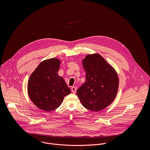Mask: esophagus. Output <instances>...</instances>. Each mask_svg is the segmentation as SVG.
I'll list each match as a JSON object with an SVG mask.
<instances>
[{
    "label": "esophagus",
    "mask_w": 150,
    "mask_h": 150,
    "mask_svg": "<svg viewBox=\"0 0 150 150\" xmlns=\"http://www.w3.org/2000/svg\"><path fill=\"white\" fill-rule=\"evenodd\" d=\"M76 90H77V88L76 86H72L71 87V92L73 93H75L76 92Z\"/></svg>",
    "instance_id": "obj_1"
}]
</instances>
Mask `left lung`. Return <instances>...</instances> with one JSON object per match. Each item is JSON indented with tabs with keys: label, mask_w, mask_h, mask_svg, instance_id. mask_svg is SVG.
<instances>
[{
	"label": "left lung",
	"mask_w": 150,
	"mask_h": 150,
	"mask_svg": "<svg viewBox=\"0 0 150 150\" xmlns=\"http://www.w3.org/2000/svg\"><path fill=\"white\" fill-rule=\"evenodd\" d=\"M82 64L86 73V82L77 91L84 107L99 111L110 105L116 97L119 79L114 68L100 54H88Z\"/></svg>",
	"instance_id": "8db88e82"
}]
</instances>
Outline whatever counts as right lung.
Returning a JSON list of instances; mask_svg holds the SVG:
<instances>
[{"instance_id": "1", "label": "right lung", "mask_w": 150, "mask_h": 150, "mask_svg": "<svg viewBox=\"0 0 150 150\" xmlns=\"http://www.w3.org/2000/svg\"><path fill=\"white\" fill-rule=\"evenodd\" d=\"M61 61L57 58L43 61L29 77L28 93L40 109L51 111L59 107L71 93L63 77L58 75Z\"/></svg>"}]
</instances>
